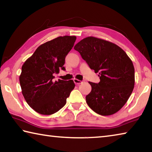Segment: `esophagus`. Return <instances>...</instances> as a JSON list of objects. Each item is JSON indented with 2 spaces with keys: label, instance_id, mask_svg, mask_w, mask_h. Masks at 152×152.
<instances>
[{
  "label": "esophagus",
  "instance_id": "34e87169",
  "mask_svg": "<svg viewBox=\"0 0 152 152\" xmlns=\"http://www.w3.org/2000/svg\"><path fill=\"white\" fill-rule=\"evenodd\" d=\"M74 83H75L76 84H77V85H78V84L82 83V81L80 80L76 79V78H74Z\"/></svg>",
  "mask_w": 152,
  "mask_h": 152
}]
</instances>
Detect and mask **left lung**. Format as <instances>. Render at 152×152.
<instances>
[{
    "instance_id": "8db88e82",
    "label": "left lung",
    "mask_w": 152,
    "mask_h": 152,
    "mask_svg": "<svg viewBox=\"0 0 152 152\" xmlns=\"http://www.w3.org/2000/svg\"><path fill=\"white\" fill-rule=\"evenodd\" d=\"M91 69L99 73L100 82H89L92 90L86 95L89 107L98 114L107 116L121 109L135 85V69L124 50L104 39L88 37L74 46Z\"/></svg>"
}]
</instances>
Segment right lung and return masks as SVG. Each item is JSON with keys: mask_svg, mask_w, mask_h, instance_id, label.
Segmentation results:
<instances>
[{"mask_svg": "<svg viewBox=\"0 0 152 152\" xmlns=\"http://www.w3.org/2000/svg\"><path fill=\"white\" fill-rule=\"evenodd\" d=\"M76 39V36L65 35L43 43L22 66L19 76L22 94L27 104L39 114L58 112L75 87L72 80L53 79L60 68L65 70V58Z\"/></svg>", "mask_w": 152, "mask_h": 152, "instance_id": "1", "label": "right lung"}]
</instances>
